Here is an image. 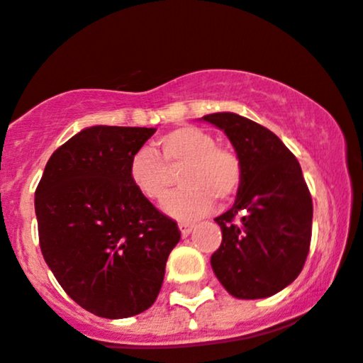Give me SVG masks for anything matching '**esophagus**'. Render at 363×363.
Masks as SVG:
<instances>
[{
	"label": "esophagus",
	"instance_id": "1",
	"mask_svg": "<svg viewBox=\"0 0 363 363\" xmlns=\"http://www.w3.org/2000/svg\"><path fill=\"white\" fill-rule=\"evenodd\" d=\"M194 230V223H180V231L182 236H189Z\"/></svg>",
	"mask_w": 363,
	"mask_h": 363
}]
</instances>
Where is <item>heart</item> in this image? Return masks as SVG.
<instances>
[{
	"label": "heart",
	"mask_w": 363,
	"mask_h": 363,
	"mask_svg": "<svg viewBox=\"0 0 363 363\" xmlns=\"http://www.w3.org/2000/svg\"><path fill=\"white\" fill-rule=\"evenodd\" d=\"M178 173L183 189L164 202V211L183 221L207 214L214 201H233L243 180L238 154L194 125L169 130L154 142L152 152L138 150L128 162L130 183L150 202L168 197Z\"/></svg>",
	"instance_id": "obj_1"
}]
</instances>
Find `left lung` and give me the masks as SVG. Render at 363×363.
<instances>
[{"label": "left lung", "mask_w": 363, "mask_h": 363, "mask_svg": "<svg viewBox=\"0 0 363 363\" xmlns=\"http://www.w3.org/2000/svg\"><path fill=\"white\" fill-rule=\"evenodd\" d=\"M203 120L225 130L243 168L233 207L214 219L223 242L211 266L230 295L266 298L303 269L312 238L311 192L300 162L271 130L235 113Z\"/></svg>", "instance_id": "obj_1"}]
</instances>
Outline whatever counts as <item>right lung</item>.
<instances>
[{
    "label": "right lung",
    "instance_id": "right-lung-1",
    "mask_svg": "<svg viewBox=\"0 0 363 363\" xmlns=\"http://www.w3.org/2000/svg\"><path fill=\"white\" fill-rule=\"evenodd\" d=\"M154 128H85L52 152L35 189L39 245L67 295L125 319L160 295L177 221L133 189L128 162Z\"/></svg>",
    "mask_w": 363,
    "mask_h": 363
}]
</instances>
